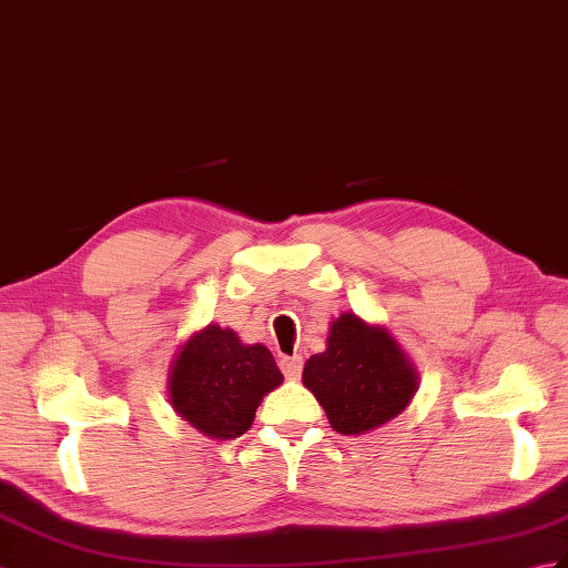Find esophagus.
<instances>
[{
  "instance_id": "1",
  "label": "esophagus",
  "mask_w": 568,
  "mask_h": 568,
  "mask_svg": "<svg viewBox=\"0 0 568 568\" xmlns=\"http://www.w3.org/2000/svg\"><path fill=\"white\" fill-rule=\"evenodd\" d=\"M281 371L287 379H297L302 373V358L300 355H293V358H281Z\"/></svg>"
}]
</instances>
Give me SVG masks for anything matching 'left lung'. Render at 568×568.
I'll return each mask as SVG.
<instances>
[{"mask_svg": "<svg viewBox=\"0 0 568 568\" xmlns=\"http://www.w3.org/2000/svg\"><path fill=\"white\" fill-rule=\"evenodd\" d=\"M305 385L341 435H363L397 418L418 389V371L387 326L344 312L328 326L326 351L310 355Z\"/></svg>", "mask_w": 568, "mask_h": 568, "instance_id": "left-lung-1", "label": "left lung"}]
</instances>
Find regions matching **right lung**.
Instances as JSON below:
<instances>
[{
    "label": "right lung",
    "mask_w": 568,
    "mask_h": 568,
    "mask_svg": "<svg viewBox=\"0 0 568 568\" xmlns=\"http://www.w3.org/2000/svg\"><path fill=\"white\" fill-rule=\"evenodd\" d=\"M283 385L273 353L207 324L176 348L166 394L174 412L207 438L232 440L252 426L258 404Z\"/></svg>",
    "instance_id": "right-lung-1"
}]
</instances>
